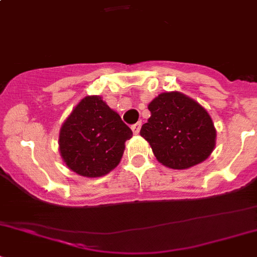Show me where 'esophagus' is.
Listing matches in <instances>:
<instances>
[{"label": "esophagus", "mask_w": 257, "mask_h": 257, "mask_svg": "<svg viewBox=\"0 0 257 257\" xmlns=\"http://www.w3.org/2000/svg\"><path fill=\"white\" fill-rule=\"evenodd\" d=\"M131 130L135 135H139L140 130H141V122H137V123H135V125H132Z\"/></svg>", "instance_id": "1"}]
</instances>
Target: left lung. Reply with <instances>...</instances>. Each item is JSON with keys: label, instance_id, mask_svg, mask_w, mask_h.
I'll list each match as a JSON object with an SVG mask.
<instances>
[{"label": "left lung", "instance_id": "obj_1", "mask_svg": "<svg viewBox=\"0 0 257 257\" xmlns=\"http://www.w3.org/2000/svg\"><path fill=\"white\" fill-rule=\"evenodd\" d=\"M151 117L140 135L160 163L187 169L205 161L215 147L216 130L208 111L179 91L162 92L148 104Z\"/></svg>", "mask_w": 257, "mask_h": 257}]
</instances>
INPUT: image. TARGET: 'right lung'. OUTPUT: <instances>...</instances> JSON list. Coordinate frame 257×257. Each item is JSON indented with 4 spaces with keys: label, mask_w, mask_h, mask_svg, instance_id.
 I'll use <instances>...</instances> for the list:
<instances>
[{
    "label": "right lung",
    "mask_w": 257,
    "mask_h": 257,
    "mask_svg": "<svg viewBox=\"0 0 257 257\" xmlns=\"http://www.w3.org/2000/svg\"><path fill=\"white\" fill-rule=\"evenodd\" d=\"M132 131L99 95L85 96L59 132V152L67 167L88 178L117 167Z\"/></svg>",
    "instance_id": "right-lung-1"
}]
</instances>
